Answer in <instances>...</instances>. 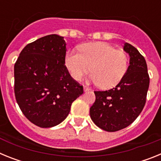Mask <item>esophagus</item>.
Wrapping results in <instances>:
<instances>
[{
    "mask_svg": "<svg viewBox=\"0 0 161 161\" xmlns=\"http://www.w3.org/2000/svg\"><path fill=\"white\" fill-rule=\"evenodd\" d=\"M84 91L85 92H88V91H89V89L88 87H86V86H84Z\"/></svg>",
    "mask_w": 161,
    "mask_h": 161,
    "instance_id": "esophagus-1",
    "label": "esophagus"
}]
</instances>
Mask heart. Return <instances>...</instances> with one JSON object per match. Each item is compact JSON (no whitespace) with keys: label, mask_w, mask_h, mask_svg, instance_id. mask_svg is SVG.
Wrapping results in <instances>:
<instances>
[{"label":"heart","mask_w":161,"mask_h":161,"mask_svg":"<svg viewBox=\"0 0 161 161\" xmlns=\"http://www.w3.org/2000/svg\"><path fill=\"white\" fill-rule=\"evenodd\" d=\"M80 52L69 51L64 58L65 66L75 80H80L92 70L89 80L103 89H110L122 80L128 70L127 54L107 42L85 43L80 47Z\"/></svg>","instance_id":"heart-1"}]
</instances>
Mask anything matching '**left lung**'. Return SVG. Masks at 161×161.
<instances>
[{"instance_id": "obj_1", "label": "left lung", "mask_w": 161, "mask_h": 161, "mask_svg": "<svg viewBox=\"0 0 161 161\" xmlns=\"http://www.w3.org/2000/svg\"><path fill=\"white\" fill-rule=\"evenodd\" d=\"M124 51L130 55L126 75L113 89L94 91L96 100L89 110L93 123L106 131H117L131 124L146 103L150 81L146 60L130 43H125Z\"/></svg>"}]
</instances>
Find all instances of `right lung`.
Here are the masks:
<instances>
[{
	"instance_id": "1",
	"label": "right lung",
	"mask_w": 161,
	"mask_h": 161,
	"mask_svg": "<svg viewBox=\"0 0 161 161\" xmlns=\"http://www.w3.org/2000/svg\"><path fill=\"white\" fill-rule=\"evenodd\" d=\"M64 37L50 35L23 48L14 64V93L20 109L42 128L62 123L72 103L84 93L64 64Z\"/></svg>"
}]
</instances>
